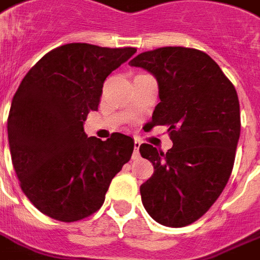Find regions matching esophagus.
<instances>
[{
	"mask_svg": "<svg viewBox=\"0 0 260 260\" xmlns=\"http://www.w3.org/2000/svg\"><path fill=\"white\" fill-rule=\"evenodd\" d=\"M141 143L139 140H135L134 143V154H132V158L134 160H137L139 157H140V153H139V148H140Z\"/></svg>",
	"mask_w": 260,
	"mask_h": 260,
	"instance_id": "obj_1",
	"label": "esophagus"
}]
</instances>
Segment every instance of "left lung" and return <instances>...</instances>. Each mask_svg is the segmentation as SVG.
<instances>
[{"instance_id": "8db88e82", "label": "left lung", "mask_w": 260, "mask_h": 260, "mask_svg": "<svg viewBox=\"0 0 260 260\" xmlns=\"http://www.w3.org/2000/svg\"><path fill=\"white\" fill-rule=\"evenodd\" d=\"M156 78L160 103L153 125H169L173 147L164 153L141 144L153 164L152 177L140 186L141 201L154 221L182 228L201 218L230 178L241 135L237 91L205 52L160 47L129 62Z\"/></svg>"}]
</instances>
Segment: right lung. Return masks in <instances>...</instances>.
Returning a JSON list of instances; mask_svg holds the SVG:
<instances>
[{
  "label": "right lung",
  "mask_w": 260,
  "mask_h": 260,
  "mask_svg": "<svg viewBox=\"0 0 260 260\" xmlns=\"http://www.w3.org/2000/svg\"><path fill=\"white\" fill-rule=\"evenodd\" d=\"M136 52L67 43L26 74L12 100L8 139L21 187L43 214L62 222L88 217L103 205L112 178L128 162L134 139L88 137L84 121L98 111L103 83Z\"/></svg>",
  "instance_id": "1"
}]
</instances>
